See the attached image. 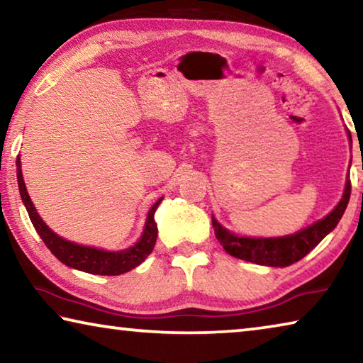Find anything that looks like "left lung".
Returning a JSON list of instances; mask_svg holds the SVG:
<instances>
[{
    "instance_id": "obj_1",
    "label": "left lung",
    "mask_w": 363,
    "mask_h": 363,
    "mask_svg": "<svg viewBox=\"0 0 363 363\" xmlns=\"http://www.w3.org/2000/svg\"><path fill=\"white\" fill-rule=\"evenodd\" d=\"M351 136V134H349ZM351 196V181H346V189L340 203L331 211L327 218H323L318 223L312 224L307 229L298 233L280 238H248L237 237L225 230L216 219L213 218V227L216 232V238L223 245L224 250L230 256H235L238 259H245L261 266L270 267H286L314 250L328 233L335 229L336 224L342 218L346 206Z\"/></svg>"
}]
</instances>
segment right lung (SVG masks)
Segmentation results:
<instances>
[{
	"label": "right lung",
	"mask_w": 363,
	"mask_h": 363,
	"mask_svg": "<svg viewBox=\"0 0 363 363\" xmlns=\"http://www.w3.org/2000/svg\"><path fill=\"white\" fill-rule=\"evenodd\" d=\"M17 182H19L22 201L27 208L30 220H32L35 230L38 232V235L41 237V240L45 242L46 247L51 250V253L56 256L60 262H64L65 266L96 275H120L145 261V257L152 253L153 247H155L158 229L155 219H153V214H155L157 206L160 205L162 199L152 206L149 216H147L143 237H140V240L134 245V247L123 251H104L64 240L62 237H59L57 233H54L45 223H43V219L40 218V214L36 213L26 189V182H23L21 169V160H17Z\"/></svg>",
	"instance_id": "obj_1"
}]
</instances>
